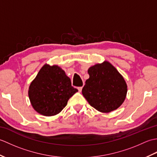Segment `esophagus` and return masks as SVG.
Listing matches in <instances>:
<instances>
[{
	"label": "esophagus",
	"mask_w": 157,
	"mask_h": 157,
	"mask_svg": "<svg viewBox=\"0 0 157 157\" xmlns=\"http://www.w3.org/2000/svg\"><path fill=\"white\" fill-rule=\"evenodd\" d=\"M82 88H83L82 86H80V87H78V89L79 92H81V91H82Z\"/></svg>",
	"instance_id": "obj_1"
}]
</instances>
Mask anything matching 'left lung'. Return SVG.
Listing matches in <instances>:
<instances>
[{"label":"left lung","mask_w":157,"mask_h":157,"mask_svg":"<svg viewBox=\"0 0 157 157\" xmlns=\"http://www.w3.org/2000/svg\"><path fill=\"white\" fill-rule=\"evenodd\" d=\"M82 94L92 107L102 113L118 109L124 102L128 86L123 76L108 61L98 63L88 70Z\"/></svg>","instance_id":"left-lung-1"}]
</instances>
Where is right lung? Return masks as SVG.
Masks as SVG:
<instances>
[{
  "label": "right lung",
  "instance_id": "add662e5",
  "mask_svg": "<svg viewBox=\"0 0 157 157\" xmlns=\"http://www.w3.org/2000/svg\"><path fill=\"white\" fill-rule=\"evenodd\" d=\"M78 90L58 65L45 64L29 87L28 95L36 111L44 116L58 114Z\"/></svg>",
  "mask_w": 157,
  "mask_h": 157
}]
</instances>
